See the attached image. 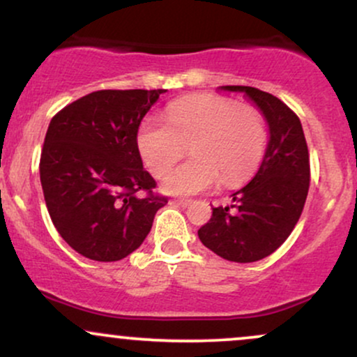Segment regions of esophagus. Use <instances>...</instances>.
Listing matches in <instances>:
<instances>
[{"mask_svg": "<svg viewBox=\"0 0 357 357\" xmlns=\"http://www.w3.org/2000/svg\"><path fill=\"white\" fill-rule=\"evenodd\" d=\"M170 204L180 205V206H187V205L192 204V200L190 199H172Z\"/></svg>", "mask_w": 357, "mask_h": 357, "instance_id": "1", "label": "esophagus"}]
</instances>
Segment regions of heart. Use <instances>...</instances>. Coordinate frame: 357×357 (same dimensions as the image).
<instances>
[{
	"mask_svg": "<svg viewBox=\"0 0 357 357\" xmlns=\"http://www.w3.org/2000/svg\"><path fill=\"white\" fill-rule=\"evenodd\" d=\"M139 152L152 174L162 175L190 145L193 158L162 178L169 193H199L217 185L235 187L252 177L266 147L261 112L240 107L215 94L178 99L167 109L165 122H145L137 137Z\"/></svg>",
	"mask_w": 357,
	"mask_h": 357,
	"instance_id": "b5f03b06",
	"label": "heart"
}]
</instances>
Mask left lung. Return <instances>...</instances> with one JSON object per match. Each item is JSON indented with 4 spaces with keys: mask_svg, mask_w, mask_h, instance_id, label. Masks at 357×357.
<instances>
[{
    "mask_svg": "<svg viewBox=\"0 0 357 357\" xmlns=\"http://www.w3.org/2000/svg\"><path fill=\"white\" fill-rule=\"evenodd\" d=\"M245 92L270 127L261 165L250 183L231 195L230 206L213 208L199 238L218 257L252 263L280 248L301 217L310 188V153L301 122L283 100L250 86H222Z\"/></svg>",
    "mask_w": 357,
    "mask_h": 357,
    "instance_id": "1",
    "label": "left lung"
}]
</instances>
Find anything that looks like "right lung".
<instances>
[{"instance_id": "right-lung-1", "label": "right lung", "mask_w": 357, "mask_h": 357, "mask_svg": "<svg viewBox=\"0 0 357 357\" xmlns=\"http://www.w3.org/2000/svg\"><path fill=\"white\" fill-rule=\"evenodd\" d=\"M162 92L96 91L51 119L39 160L44 200L56 230L82 257L126 258L167 204L137 145L140 122Z\"/></svg>"}]
</instances>
